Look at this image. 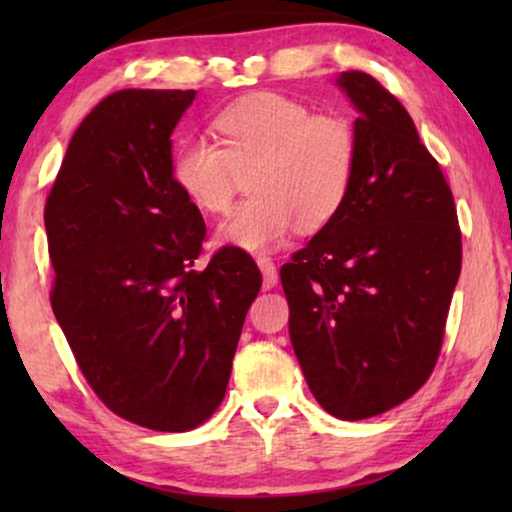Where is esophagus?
I'll return each instance as SVG.
<instances>
[{
	"mask_svg": "<svg viewBox=\"0 0 512 512\" xmlns=\"http://www.w3.org/2000/svg\"><path fill=\"white\" fill-rule=\"evenodd\" d=\"M256 263H258V268H261V272H263V286H265V289H272V286L277 284V268H275V263H272L268 256H258Z\"/></svg>",
	"mask_w": 512,
	"mask_h": 512,
	"instance_id": "obj_1",
	"label": "esophagus"
}]
</instances>
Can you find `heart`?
I'll return each instance as SVG.
<instances>
[{
    "label": "heart",
    "mask_w": 512,
    "mask_h": 512,
    "mask_svg": "<svg viewBox=\"0 0 512 512\" xmlns=\"http://www.w3.org/2000/svg\"><path fill=\"white\" fill-rule=\"evenodd\" d=\"M221 146L184 137L174 146L170 177L205 214L226 212L248 172L249 198L216 228V242L263 251L293 228L319 230L342 212L352 193L359 139L349 118L317 114L279 93L242 97L216 114Z\"/></svg>",
    "instance_id": "1"
}]
</instances>
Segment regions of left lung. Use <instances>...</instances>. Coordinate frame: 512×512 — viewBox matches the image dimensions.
Segmentation results:
<instances>
[{"label":"left lung","instance_id":"8db88e82","mask_svg":"<svg viewBox=\"0 0 512 512\" xmlns=\"http://www.w3.org/2000/svg\"><path fill=\"white\" fill-rule=\"evenodd\" d=\"M359 118L352 193L279 277L307 387L356 422L429 380L461 272L450 186L401 102L366 72L338 79Z\"/></svg>","mask_w":512,"mask_h":512}]
</instances>
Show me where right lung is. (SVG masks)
<instances>
[{
  "mask_svg": "<svg viewBox=\"0 0 512 512\" xmlns=\"http://www.w3.org/2000/svg\"><path fill=\"white\" fill-rule=\"evenodd\" d=\"M195 90H118L76 128L46 200L51 305L83 377L118 417L188 431L226 394L254 258L223 247L195 268L200 209L170 177Z\"/></svg>",
  "mask_w": 512,
  "mask_h": 512,
  "instance_id": "obj_1",
  "label": "right lung"
}]
</instances>
